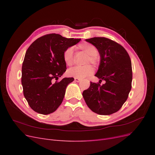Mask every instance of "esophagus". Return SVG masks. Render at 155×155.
I'll return each mask as SVG.
<instances>
[{
  "instance_id": "esophagus-1",
  "label": "esophagus",
  "mask_w": 155,
  "mask_h": 155,
  "mask_svg": "<svg viewBox=\"0 0 155 155\" xmlns=\"http://www.w3.org/2000/svg\"><path fill=\"white\" fill-rule=\"evenodd\" d=\"M74 81H76V82H79L81 81V79H78V78H75L74 79Z\"/></svg>"
}]
</instances>
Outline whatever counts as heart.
Returning a JSON list of instances; mask_svg holds the SVG:
<instances>
[{
  "instance_id": "1",
  "label": "heart",
  "mask_w": 155,
  "mask_h": 155,
  "mask_svg": "<svg viewBox=\"0 0 155 155\" xmlns=\"http://www.w3.org/2000/svg\"><path fill=\"white\" fill-rule=\"evenodd\" d=\"M77 49L87 54L85 64L91 63L96 66L100 62V56L97 54V49L94 45L88 43H82L76 46ZM63 59L65 63L70 66L74 63V54L72 48H68L63 53ZM94 69L91 65L87 64L84 67H75L68 70L67 75L70 77L78 79H83L92 75Z\"/></svg>"
}]
</instances>
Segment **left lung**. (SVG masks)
Wrapping results in <instances>:
<instances>
[{
	"label": "left lung",
	"mask_w": 155,
	"mask_h": 155,
	"mask_svg": "<svg viewBox=\"0 0 155 155\" xmlns=\"http://www.w3.org/2000/svg\"><path fill=\"white\" fill-rule=\"evenodd\" d=\"M94 45L100 55V63L95 76L106 83L91 82L83 92L87 106L95 113L110 115L118 111L127 99L131 89L133 72L127 51L120 44L105 37L86 39Z\"/></svg>",
	"instance_id": "1"
}]
</instances>
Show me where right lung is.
Instances as JSON below:
<instances>
[{"instance_id": "1", "label": "right lung", "mask_w": 155, "mask_h": 155, "mask_svg": "<svg viewBox=\"0 0 155 155\" xmlns=\"http://www.w3.org/2000/svg\"><path fill=\"white\" fill-rule=\"evenodd\" d=\"M80 40L51 34L36 39L28 48L22 63L21 83L26 101L37 113H52L61 104L66 88L74 79L54 80L66 71L64 50Z\"/></svg>"}]
</instances>
